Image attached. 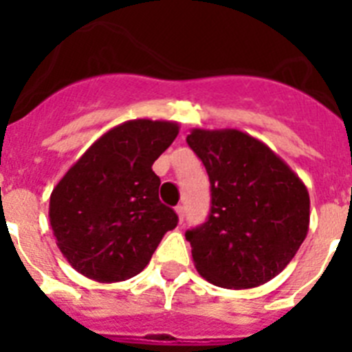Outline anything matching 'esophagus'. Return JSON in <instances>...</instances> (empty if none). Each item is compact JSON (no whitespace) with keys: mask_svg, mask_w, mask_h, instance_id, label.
<instances>
[{"mask_svg":"<svg viewBox=\"0 0 352 352\" xmlns=\"http://www.w3.org/2000/svg\"><path fill=\"white\" fill-rule=\"evenodd\" d=\"M174 211H176V214H178L179 223H182L183 222V217H185V210H183V206H176V208H174Z\"/></svg>","mask_w":352,"mask_h":352,"instance_id":"1","label":"esophagus"}]
</instances>
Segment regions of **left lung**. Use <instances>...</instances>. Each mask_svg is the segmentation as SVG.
<instances>
[{"label":"left lung","mask_w":352,"mask_h":352,"mask_svg":"<svg viewBox=\"0 0 352 352\" xmlns=\"http://www.w3.org/2000/svg\"><path fill=\"white\" fill-rule=\"evenodd\" d=\"M186 142L211 183L208 220L185 234L195 270L219 287L266 284L307 238V186L268 146L241 130L192 129Z\"/></svg>","instance_id":"8db88e82"}]
</instances>
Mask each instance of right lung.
Returning <instances> with one entry per match:
<instances>
[{
	"label": "right lung",
	"instance_id": "1",
	"mask_svg": "<svg viewBox=\"0 0 352 352\" xmlns=\"http://www.w3.org/2000/svg\"><path fill=\"white\" fill-rule=\"evenodd\" d=\"M176 121L130 120L96 139L54 186L49 222L65 259L102 284L141 273L178 214L160 203L151 166Z\"/></svg>",
	"mask_w": 352,
	"mask_h": 352
}]
</instances>
